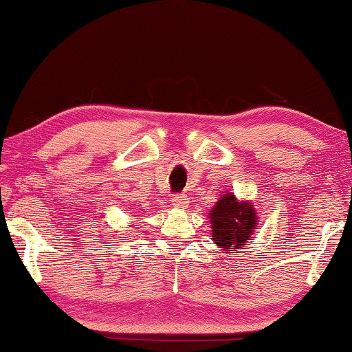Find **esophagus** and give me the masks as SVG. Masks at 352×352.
<instances>
[{
    "label": "esophagus",
    "instance_id": "esophagus-1",
    "mask_svg": "<svg viewBox=\"0 0 352 352\" xmlns=\"http://www.w3.org/2000/svg\"><path fill=\"white\" fill-rule=\"evenodd\" d=\"M188 204H190V201H188V197L185 195H175L172 197V206H174L175 209H186Z\"/></svg>",
    "mask_w": 352,
    "mask_h": 352
}]
</instances>
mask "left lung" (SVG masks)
I'll return each mask as SVG.
<instances>
[{"mask_svg": "<svg viewBox=\"0 0 352 352\" xmlns=\"http://www.w3.org/2000/svg\"><path fill=\"white\" fill-rule=\"evenodd\" d=\"M212 241L221 254L239 250L256 230V212L252 202L237 201L232 192L221 195L209 214Z\"/></svg>", "mask_w": 352, "mask_h": 352, "instance_id": "obj_1", "label": "left lung"}]
</instances>
